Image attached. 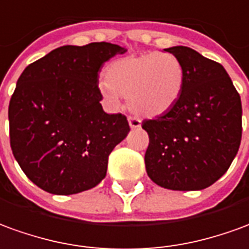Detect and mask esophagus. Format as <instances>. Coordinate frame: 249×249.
<instances>
[{
    "label": "esophagus",
    "instance_id": "1",
    "mask_svg": "<svg viewBox=\"0 0 249 249\" xmlns=\"http://www.w3.org/2000/svg\"><path fill=\"white\" fill-rule=\"evenodd\" d=\"M128 124L131 128H139L141 127V119L137 116H128Z\"/></svg>",
    "mask_w": 249,
    "mask_h": 249
}]
</instances>
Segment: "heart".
Wrapping results in <instances>:
<instances>
[{
  "mask_svg": "<svg viewBox=\"0 0 249 249\" xmlns=\"http://www.w3.org/2000/svg\"><path fill=\"white\" fill-rule=\"evenodd\" d=\"M100 82L102 95L116 106L127 96L130 108L142 116H160L176 106L185 84L182 63L172 53H144L112 61Z\"/></svg>",
  "mask_w": 249,
  "mask_h": 249,
  "instance_id": "b5f03b06",
  "label": "heart"
}]
</instances>
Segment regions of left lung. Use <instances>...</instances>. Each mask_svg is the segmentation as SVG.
Wrapping results in <instances>:
<instances>
[{"instance_id":"left-lung-1","label":"left lung","mask_w":249,"mask_h":249,"mask_svg":"<svg viewBox=\"0 0 249 249\" xmlns=\"http://www.w3.org/2000/svg\"><path fill=\"white\" fill-rule=\"evenodd\" d=\"M184 67L179 99L142 122L149 134L147 176L165 189L201 190L229 169L241 141V100L221 64L188 47L163 49Z\"/></svg>"}]
</instances>
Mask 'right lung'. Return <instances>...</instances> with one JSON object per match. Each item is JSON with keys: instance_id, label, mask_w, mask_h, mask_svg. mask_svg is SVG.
Segmentation results:
<instances>
[{"instance_id": "right-lung-1", "label": "right lung", "mask_w": 249, "mask_h": 249, "mask_svg": "<svg viewBox=\"0 0 249 249\" xmlns=\"http://www.w3.org/2000/svg\"><path fill=\"white\" fill-rule=\"evenodd\" d=\"M116 44L64 45L26 67L9 103V137L26 177L52 195H76L106 177L108 156L130 131L127 118L106 114L98 87Z\"/></svg>"}]
</instances>
